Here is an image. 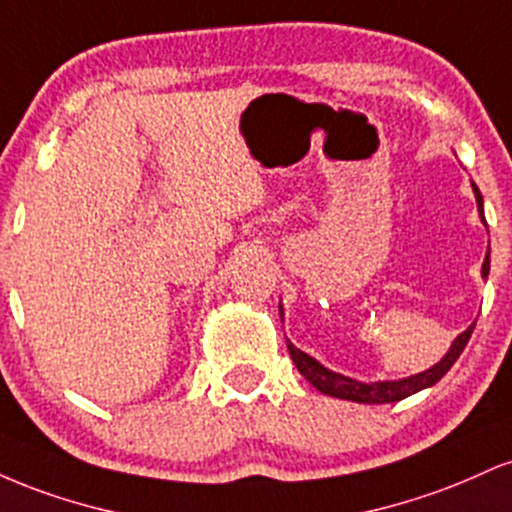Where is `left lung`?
Here are the masks:
<instances>
[{"instance_id":"1","label":"left lung","mask_w":512,"mask_h":512,"mask_svg":"<svg viewBox=\"0 0 512 512\" xmlns=\"http://www.w3.org/2000/svg\"><path fill=\"white\" fill-rule=\"evenodd\" d=\"M474 195H477L479 214H481V219H484V202H481V192L477 185H474ZM489 262H491L489 255H486L484 267H481V274L484 276H489ZM472 332H474V325L467 327V330H464L460 337L452 342L450 351L443 356V361L436 363L433 368L424 370V373L411 375V378H404V380H395V383H387L385 380V383H370V385L358 383V380H351V378H344V375L334 373V370L325 368L322 363H317L313 356L303 354V351L296 349L291 342H286V344H289V354L293 358V363H296V368L301 370V375H305V380H308V383H313V387H317L322 395L349 399V402H361V404H387V402H399V399L414 395V392L424 390V387L436 385L438 380L452 368V363L460 358L464 346H467V342H469V337H472Z\"/></svg>"}]
</instances>
